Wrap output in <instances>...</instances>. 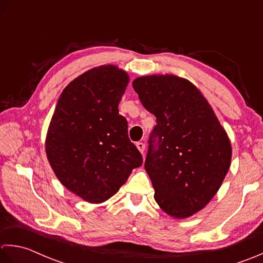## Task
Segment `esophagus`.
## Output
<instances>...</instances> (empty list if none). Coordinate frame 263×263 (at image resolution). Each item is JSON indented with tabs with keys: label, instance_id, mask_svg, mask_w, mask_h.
Returning <instances> with one entry per match:
<instances>
[{
	"label": "esophagus",
	"instance_id": "34e87169",
	"mask_svg": "<svg viewBox=\"0 0 263 263\" xmlns=\"http://www.w3.org/2000/svg\"><path fill=\"white\" fill-rule=\"evenodd\" d=\"M136 146H137V148L139 149V152H141V153H144V151H145V144H144L143 142L136 143Z\"/></svg>",
	"mask_w": 263,
	"mask_h": 263
}]
</instances>
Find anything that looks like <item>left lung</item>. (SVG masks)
<instances>
[{
  "label": "left lung",
  "mask_w": 263,
  "mask_h": 263,
  "mask_svg": "<svg viewBox=\"0 0 263 263\" xmlns=\"http://www.w3.org/2000/svg\"><path fill=\"white\" fill-rule=\"evenodd\" d=\"M133 87L157 117L145 160L154 200L170 217L189 218L212 200L228 173L233 149L227 132L189 79L148 74L134 79Z\"/></svg>",
  "instance_id": "8db88e82"
}]
</instances>
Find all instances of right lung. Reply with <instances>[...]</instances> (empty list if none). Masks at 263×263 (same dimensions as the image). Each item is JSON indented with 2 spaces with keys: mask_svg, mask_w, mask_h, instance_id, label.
<instances>
[{
  "mask_svg": "<svg viewBox=\"0 0 263 263\" xmlns=\"http://www.w3.org/2000/svg\"><path fill=\"white\" fill-rule=\"evenodd\" d=\"M129 74L115 64L89 69L59 98L45 152L60 183L92 204L108 201L143 162L118 105Z\"/></svg>",
  "mask_w": 263,
  "mask_h": 263,
  "instance_id": "1",
  "label": "right lung"
}]
</instances>
